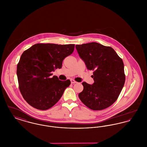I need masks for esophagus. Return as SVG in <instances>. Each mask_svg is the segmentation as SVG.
Returning <instances> with one entry per match:
<instances>
[{
  "label": "esophagus",
  "instance_id": "1",
  "mask_svg": "<svg viewBox=\"0 0 147 147\" xmlns=\"http://www.w3.org/2000/svg\"><path fill=\"white\" fill-rule=\"evenodd\" d=\"M70 82H71V84H75V83H77L76 80H74L73 79H70Z\"/></svg>",
  "mask_w": 147,
  "mask_h": 147
}]
</instances>
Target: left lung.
<instances>
[{"instance_id": "1", "label": "left lung", "mask_w": 147, "mask_h": 147, "mask_svg": "<svg viewBox=\"0 0 147 147\" xmlns=\"http://www.w3.org/2000/svg\"><path fill=\"white\" fill-rule=\"evenodd\" d=\"M87 68L93 70L92 85L82 83L84 89L79 98L92 110H102L117 99L125 82L122 59L111 47L96 42L76 46Z\"/></svg>"}]
</instances>
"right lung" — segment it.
<instances>
[{
	"mask_svg": "<svg viewBox=\"0 0 147 147\" xmlns=\"http://www.w3.org/2000/svg\"><path fill=\"white\" fill-rule=\"evenodd\" d=\"M75 45L37 43L25 51L17 65L19 90L25 101L35 109L46 110L63 95L70 80L51 78L62 68L63 59L74 51Z\"/></svg>",
	"mask_w": 147,
	"mask_h": 147,
	"instance_id": "right-lung-1",
	"label": "right lung"
}]
</instances>
